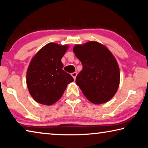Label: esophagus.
<instances>
[{
  "label": "esophagus",
  "instance_id": "1",
  "mask_svg": "<svg viewBox=\"0 0 148 148\" xmlns=\"http://www.w3.org/2000/svg\"><path fill=\"white\" fill-rule=\"evenodd\" d=\"M71 75H72V76L73 77V78L75 79L77 76V72H73V73L71 74Z\"/></svg>",
  "mask_w": 148,
  "mask_h": 148
}]
</instances>
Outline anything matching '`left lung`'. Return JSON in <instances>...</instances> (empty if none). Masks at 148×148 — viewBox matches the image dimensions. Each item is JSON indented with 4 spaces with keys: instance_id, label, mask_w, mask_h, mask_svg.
I'll use <instances>...</instances> for the list:
<instances>
[{
    "instance_id": "8db88e82",
    "label": "left lung",
    "mask_w": 148,
    "mask_h": 148,
    "mask_svg": "<svg viewBox=\"0 0 148 148\" xmlns=\"http://www.w3.org/2000/svg\"><path fill=\"white\" fill-rule=\"evenodd\" d=\"M74 53L83 65L76 84L92 103L101 104L116 93L120 80L119 68L110 50L97 42L77 44Z\"/></svg>"
}]
</instances>
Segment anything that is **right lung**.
<instances>
[{"label":"right lung","mask_w":148,"mask_h":148,"mask_svg":"<svg viewBox=\"0 0 148 148\" xmlns=\"http://www.w3.org/2000/svg\"><path fill=\"white\" fill-rule=\"evenodd\" d=\"M68 49L67 45L49 43L32 57L27 72V86L35 101L53 104L62 97L67 85L74 81L62 70L61 59Z\"/></svg>","instance_id":"add662e5"}]
</instances>
